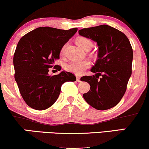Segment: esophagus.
<instances>
[{"label":"esophagus","mask_w":149,"mask_h":149,"mask_svg":"<svg viewBox=\"0 0 149 149\" xmlns=\"http://www.w3.org/2000/svg\"><path fill=\"white\" fill-rule=\"evenodd\" d=\"M76 80H77V82H80V78L79 76L76 77Z\"/></svg>","instance_id":"34e87169"}]
</instances>
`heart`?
<instances>
[{"label":"heart","mask_w":149,"mask_h":149,"mask_svg":"<svg viewBox=\"0 0 149 149\" xmlns=\"http://www.w3.org/2000/svg\"><path fill=\"white\" fill-rule=\"evenodd\" d=\"M76 42V44L85 51H89L93 46V42L92 40L85 37H78ZM64 48H65V46H64L61 49L60 53L62 55H64ZM89 66H90V63L87 60L73 61V62H71L66 65L65 69L69 72L73 73L79 76V75L82 74L86 69H88Z\"/></svg>","instance_id":"obj_1"}]
</instances>
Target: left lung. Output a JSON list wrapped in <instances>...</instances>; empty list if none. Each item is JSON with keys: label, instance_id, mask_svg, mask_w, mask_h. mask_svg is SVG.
Masks as SVG:
<instances>
[{"label": "left lung", "instance_id": "obj_1", "mask_svg": "<svg viewBox=\"0 0 149 149\" xmlns=\"http://www.w3.org/2000/svg\"><path fill=\"white\" fill-rule=\"evenodd\" d=\"M78 33L98 46V60L91 69L96 73L81 78L90 85L83 98L96 110L112 108L122 98L131 76L133 53L130 41L122 32L107 25L83 28Z\"/></svg>", "mask_w": 149, "mask_h": 149}]
</instances>
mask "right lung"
I'll return each mask as SVG.
<instances>
[{"mask_svg":"<svg viewBox=\"0 0 149 149\" xmlns=\"http://www.w3.org/2000/svg\"><path fill=\"white\" fill-rule=\"evenodd\" d=\"M78 28L68 30L39 27L21 38L14 52V78L23 100L28 106L44 110L53 105L65 82L76 81L73 73L62 71L50 76V68L60 71L55 65L64 44L76 34Z\"/></svg>","mask_w":149,"mask_h":149,"instance_id":"1","label":"right lung"}]
</instances>
